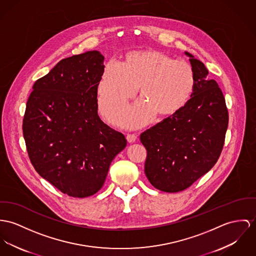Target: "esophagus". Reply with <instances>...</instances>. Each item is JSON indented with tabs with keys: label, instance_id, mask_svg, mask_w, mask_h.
I'll return each instance as SVG.
<instances>
[{
	"label": "esophagus",
	"instance_id": "34e87169",
	"mask_svg": "<svg viewBox=\"0 0 256 256\" xmlns=\"http://www.w3.org/2000/svg\"><path fill=\"white\" fill-rule=\"evenodd\" d=\"M136 139L138 138L136 134H128V136H126V140L128 143H134L136 141Z\"/></svg>",
	"mask_w": 256,
	"mask_h": 256
}]
</instances>
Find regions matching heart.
<instances>
[{"mask_svg": "<svg viewBox=\"0 0 256 256\" xmlns=\"http://www.w3.org/2000/svg\"><path fill=\"white\" fill-rule=\"evenodd\" d=\"M195 86V71L189 62L155 50L130 52L120 65L105 64L98 84L99 111L110 117L134 96L139 88L142 100L114 118L122 126L136 128L148 124L156 114L174 115L189 101Z\"/></svg>", "mask_w": 256, "mask_h": 256, "instance_id": "heart-1", "label": "heart"}]
</instances>
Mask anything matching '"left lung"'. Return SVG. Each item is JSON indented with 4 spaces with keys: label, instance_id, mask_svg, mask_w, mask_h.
<instances>
[{
    "label": "left lung",
    "instance_id": "1",
    "mask_svg": "<svg viewBox=\"0 0 256 256\" xmlns=\"http://www.w3.org/2000/svg\"><path fill=\"white\" fill-rule=\"evenodd\" d=\"M185 54L196 75L191 98L140 136L147 150L145 174L155 188L168 193L185 190L216 164L228 128V110L218 84L200 60Z\"/></svg>",
    "mask_w": 256,
    "mask_h": 256
}]
</instances>
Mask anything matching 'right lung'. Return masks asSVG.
Instances as JSON below:
<instances>
[{
	"label": "right lung",
	"instance_id": "obj_1",
	"mask_svg": "<svg viewBox=\"0 0 256 256\" xmlns=\"http://www.w3.org/2000/svg\"><path fill=\"white\" fill-rule=\"evenodd\" d=\"M104 56L90 50L62 59L33 86L23 118L30 160L40 176L75 198L98 192L126 140L98 114Z\"/></svg>",
	"mask_w": 256,
	"mask_h": 256
}]
</instances>
